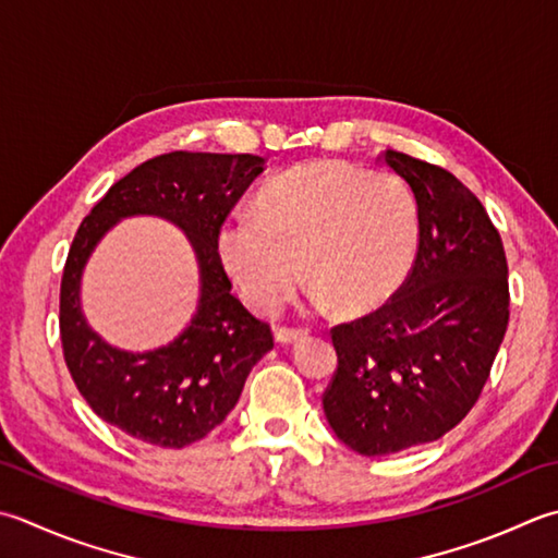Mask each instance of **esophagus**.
Listing matches in <instances>:
<instances>
[{"label": "esophagus", "instance_id": "obj_1", "mask_svg": "<svg viewBox=\"0 0 558 558\" xmlns=\"http://www.w3.org/2000/svg\"><path fill=\"white\" fill-rule=\"evenodd\" d=\"M272 338H276V343L280 345H292L302 341V338H307V331H300V329H276L272 331Z\"/></svg>", "mask_w": 558, "mask_h": 558}]
</instances>
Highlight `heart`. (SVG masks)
Masks as SVG:
<instances>
[{
    "mask_svg": "<svg viewBox=\"0 0 558 558\" xmlns=\"http://www.w3.org/2000/svg\"><path fill=\"white\" fill-rule=\"evenodd\" d=\"M418 244V210L407 183L338 161L282 173L256 213L217 229V256L251 310L276 314L304 276L316 310H377L407 280Z\"/></svg>",
    "mask_w": 558,
    "mask_h": 558,
    "instance_id": "1",
    "label": "heart"
}]
</instances>
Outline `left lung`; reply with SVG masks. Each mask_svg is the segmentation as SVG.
Segmentation results:
<instances>
[{"mask_svg": "<svg viewBox=\"0 0 558 558\" xmlns=\"http://www.w3.org/2000/svg\"><path fill=\"white\" fill-rule=\"evenodd\" d=\"M418 207V254L385 307L331 331L324 395L336 438L385 457L452 430L488 379L508 329V264L484 205L450 171L387 149Z\"/></svg>", "mask_w": 558, "mask_h": 558, "instance_id": "1", "label": "left lung"}]
</instances>
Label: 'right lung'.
Returning <instances> with one entry per match:
<instances>
[{"label": "right lung", "mask_w": 558, "mask_h": 558, "mask_svg": "<svg viewBox=\"0 0 558 558\" xmlns=\"http://www.w3.org/2000/svg\"><path fill=\"white\" fill-rule=\"evenodd\" d=\"M264 157L171 151L113 183L76 229L60 288L64 363L98 418L142 442L181 450L220 425L244 381L272 348L268 324L232 294L217 256V229L256 177ZM177 223L199 260L196 314L167 347L135 354L104 342L81 310V278L100 239L125 216Z\"/></svg>", "instance_id": "1"}]
</instances>
